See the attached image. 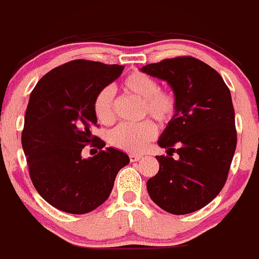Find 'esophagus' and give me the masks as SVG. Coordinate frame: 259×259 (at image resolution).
Here are the masks:
<instances>
[{"mask_svg": "<svg viewBox=\"0 0 259 259\" xmlns=\"http://www.w3.org/2000/svg\"><path fill=\"white\" fill-rule=\"evenodd\" d=\"M129 158L132 162H136V161H140L141 158H143V156L141 155H135V153H132V155H129Z\"/></svg>", "mask_w": 259, "mask_h": 259, "instance_id": "1", "label": "esophagus"}]
</instances>
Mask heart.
<instances>
[{
    "label": "heart",
    "mask_w": 259,
    "mask_h": 259,
    "mask_svg": "<svg viewBox=\"0 0 259 259\" xmlns=\"http://www.w3.org/2000/svg\"><path fill=\"white\" fill-rule=\"evenodd\" d=\"M120 88L125 93L140 99L141 116H152L157 123L168 124L175 118L178 102L175 92L167 88H160L155 77L134 71L125 76L120 82ZM93 112L96 118L104 125H110L115 120V109L113 92L110 88H102L93 101ZM157 135V127L153 121L144 120L139 124H121L109 133L108 140L115 149L130 153H139Z\"/></svg>",
    "instance_id": "1"
}]
</instances>
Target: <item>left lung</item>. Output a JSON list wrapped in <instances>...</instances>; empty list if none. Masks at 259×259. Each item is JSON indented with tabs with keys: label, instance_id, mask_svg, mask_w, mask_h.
Wrapping results in <instances>:
<instances>
[{
	"label": "left lung",
	"instance_id": "obj_1",
	"mask_svg": "<svg viewBox=\"0 0 259 259\" xmlns=\"http://www.w3.org/2000/svg\"><path fill=\"white\" fill-rule=\"evenodd\" d=\"M141 71L166 81L178 102L158 140L167 156H156L160 169L147 181V192L167 212L197 211L221 192L234 157L237 134L231 93L217 71L192 56L166 59Z\"/></svg>",
	"mask_w": 259,
	"mask_h": 259
}]
</instances>
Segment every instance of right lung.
<instances>
[{"label": "right lung", "mask_w": 259, "mask_h": 259, "mask_svg": "<svg viewBox=\"0 0 259 259\" xmlns=\"http://www.w3.org/2000/svg\"><path fill=\"white\" fill-rule=\"evenodd\" d=\"M123 70L120 65L72 60L42 76L30 93L22 146L33 186L54 208L70 214L98 208L129 163L126 153L104 149V141L91 132L97 126L96 95ZM88 143L101 151L83 159L81 149Z\"/></svg>", "instance_id": "1"}]
</instances>
